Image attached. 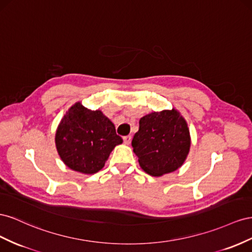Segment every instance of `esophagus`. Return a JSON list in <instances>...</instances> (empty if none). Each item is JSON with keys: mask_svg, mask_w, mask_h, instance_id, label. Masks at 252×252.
<instances>
[{"mask_svg": "<svg viewBox=\"0 0 252 252\" xmlns=\"http://www.w3.org/2000/svg\"><path fill=\"white\" fill-rule=\"evenodd\" d=\"M131 141H132V136L131 135L125 136V137H124V142L126 143V145H130Z\"/></svg>", "mask_w": 252, "mask_h": 252, "instance_id": "esophagus-1", "label": "esophagus"}]
</instances>
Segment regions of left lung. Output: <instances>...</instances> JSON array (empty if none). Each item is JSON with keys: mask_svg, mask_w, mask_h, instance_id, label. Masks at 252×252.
Segmentation results:
<instances>
[{"mask_svg": "<svg viewBox=\"0 0 252 252\" xmlns=\"http://www.w3.org/2000/svg\"><path fill=\"white\" fill-rule=\"evenodd\" d=\"M132 147L146 173L161 176L174 172L183 166L191 147L187 121L174 107L150 113L140 118Z\"/></svg>", "mask_w": 252, "mask_h": 252, "instance_id": "left-lung-1", "label": "left lung"}]
</instances>
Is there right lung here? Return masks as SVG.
Segmentation results:
<instances>
[{
    "label": "right lung",
    "mask_w": 252,
    "mask_h": 252,
    "mask_svg": "<svg viewBox=\"0 0 252 252\" xmlns=\"http://www.w3.org/2000/svg\"><path fill=\"white\" fill-rule=\"evenodd\" d=\"M56 148L66 167L95 174L104 167L114 148L121 145L113 122L99 110L76 102L61 119L55 135Z\"/></svg>",
    "instance_id": "add662e5"
}]
</instances>
